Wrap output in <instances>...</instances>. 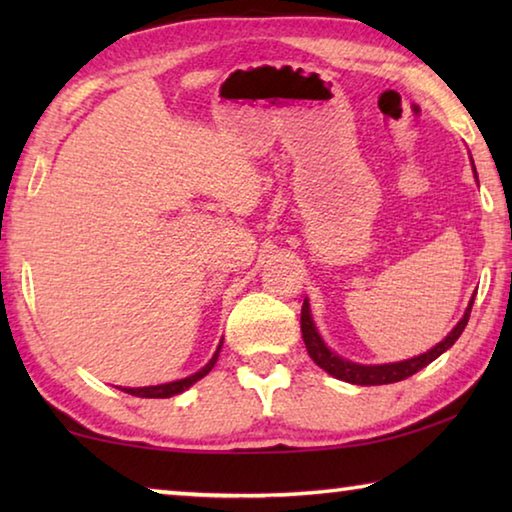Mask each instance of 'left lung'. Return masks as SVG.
Returning a JSON list of instances; mask_svg holds the SVG:
<instances>
[{"mask_svg":"<svg viewBox=\"0 0 512 512\" xmlns=\"http://www.w3.org/2000/svg\"><path fill=\"white\" fill-rule=\"evenodd\" d=\"M470 160H472V155H470ZM472 171H474V178H476L474 162H472ZM476 183H479V178H476ZM472 305H474V296L470 298V305H467L463 318L454 325L452 332H449L443 341L433 345L431 350L418 354V357H411V359H404V361H393V363H354L350 359L339 357V354H336L334 350L327 348L323 336L318 334L314 316H311L309 300L305 298V302H302V314H300L302 341H305V345H307L309 357L314 359L316 366L323 368L327 375H332V377L341 379V381H348V384H357V386L395 384V381H402L406 377L415 375V372L422 370L424 366H429L431 361H436L440 354L452 348V345L458 341V336L463 334L467 320H470Z\"/></svg>","mask_w":512,"mask_h":512,"instance_id":"1","label":"left lung"}]
</instances>
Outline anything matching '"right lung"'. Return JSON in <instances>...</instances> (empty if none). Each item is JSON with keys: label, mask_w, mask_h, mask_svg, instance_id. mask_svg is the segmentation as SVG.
I'll return each mask as SVG.
<instances>
[{"label": "right lung", "mask_w": 512, "mask_h": 512, "mask_svg": "<svg viewBox=\"0 0 512 512\" xmlns=\"http://www.w3.org/2000/svg\"><path fill=\"white\" fill-rule=\"evenodd\" d=\"M221 348H223V339L219 341V348H216V352L212 354V359L207 361L201 370L194 372V375H189V377L176 379V381H167V384H158V386H140V388H121V386H117V388H119V391H124V393H131L135 397H149V400H164V397L180 395V393H185L189 386H194L198 379H203L207 372L214 368L216 359H219Z\"/></svg>", "instance_id": "1"}]
</instances>
